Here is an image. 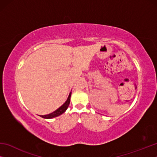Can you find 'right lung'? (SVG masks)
<instances>
[{"label":"right lung","instance_id":"add662e5","mask_svg":"<svg viewBox=\"0 0 157 157\" xmlns=\"http://www.w3.org/2000/svg\"><path fill=\"white\" fill-rule=\"evenodd\" d=\"M71 92L69 94L68 97L66 100V102L63 103V104L60 107L57 109V110H55V111H53L52 113H50L49 114H47V115H44V116H40L41 117L46 119H50V118H55V117H57L60 115H62L63 113H64L65 111L67 109L68 107V105L70 104V101H71Z\"/></svg>","mask_w":157,"mask_h":157}]
</instances>
